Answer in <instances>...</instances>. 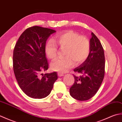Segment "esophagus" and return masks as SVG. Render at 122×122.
Instances as JSON below:
<instances>
[{
    "mask_svg": "<svg viewBox=\"0 0 122 122\" xmlns=\"http://www.w3.org/2000/svg\"><path fill=\"white\" fill-rule=\"evenodd\" d=\"M58 76H64V74H63V73H60V72H58Z\"/></svg>",
    "mask_w": 122,
    "mask_h": 122,
    "instance_id": "34e87169",
    "label": "esophagus"
}]
</instances>
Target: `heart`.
I'll return each instance as SVG.
<instances>
[{
    "label": "heart",
    "mask_w": 122,
    "mask_h": 122,
    "mask_svg": "<svg viewBox=\"0 0 122 122\" xmlns=\"http://www.w3.org/2000/svg\"><path fill=\"white\" fill-rule=\"evenodd\" d=\"M54 41L49 40L45 46V52L49 59H53L57 56L58 50L56 43L61 48H66L64 51L66 57L56 59L51 63V69L54 71L65 72L72 68L73 61L76 64L82 63L90 54V44L88 39L72 30L58 33Z\"/></svg>",
    "instance_id": "1"
}]
</instances>
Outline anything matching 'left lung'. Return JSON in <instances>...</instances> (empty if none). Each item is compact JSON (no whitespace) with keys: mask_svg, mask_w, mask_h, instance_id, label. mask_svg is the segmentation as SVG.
Instances as JSON below:
<instances>
[{"mask_svg":"<svg viewBox=\"0 0 122 122\" xmlns=\"http://www.w3.org/2000/svg\"><path fill=\"white\" fill-rule=\"evenodd\" d=\"M91 35L89 55L83 63L74 69L81 76L73 75L74 82L70 89L71 97L79 101L92 98L99 89L104 77V49L97 36L93 32Z\"/></svg>","mask_w":122,"mask_h":122,"instance_id":"1","label":"left lung"}]
</instances>
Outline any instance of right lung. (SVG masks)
<instances>
[{
	"label": "right lung",
	"mask_w": 122,
	"mask_h": 122,
	"mask_svg": "<svg viewBox=\"0 0 122 122\" xmlns=\"http://www.w3.org/2000/svg\"><path fill=\"white\" fill-rule=\"evenodd\" d=\"M56 31L33 26L24 31L15 44L13 53V69L20 87L28 97H47L58 79L56 72L43 74L49 64L46 57V41Z\"/></svg>",
	"instance_id": "1"
}]
</instances>
